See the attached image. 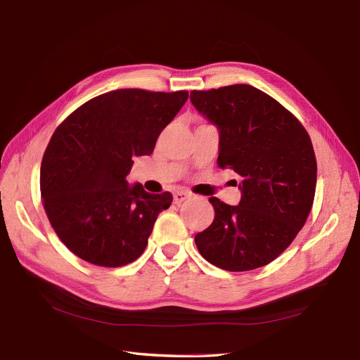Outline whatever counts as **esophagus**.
Wrapping results in <instances>:
<instances>
[{
  "mask_svg": "<svg viewBox=\"0 0 360 360\" xmlns=\"http://www.w3.org/2000/svg\"><path fill=\"white\" fill-rule=\"evenodd\" d=\"M188 197H190V194H188V193H185V191H178V193L173 194V202H175L176 205H179V203H182L184 200H187Z\"/></svg>",
  "mask_w": 360,
  "mask_h": 360,
  "instance_id": "obj_1",
  "label": "esophagus"
}]
</instances>
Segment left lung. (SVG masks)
<instances>
[{
	"instance_id": "1",
	"label": "left lung",
	"mask_w": 360,
	"mask_h": 360,
	"mask_svg": "<svg viewBox=\"0 0 360 360\" xmlns=\"http://www.w3.org/2000/svg\"><path fill=\"white\" fill-rule=\"evenodd\" d=\"M194 108L219 129V169L242 178L240 202L211 197L212 224L194 240L217 268L245 272L269 264L311 212L317 161L309 134L283 104L251 85L191 91Z\"/></svg>"
}]
</instances>
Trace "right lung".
Returning a JSON list of instances; mask_svg holds the SVG:
<instances>
[{"label": "right lung", "instance_id": "right-lung-1", "mask_svg": "<svg viewBox=\"0 0 360 360\" xmlns=\"http://www.w3.org/2000/svg\"><path fill=\"white\" fill-rule=\"evenodd\" d=\"M188 91L117 89L91 98L58 125L44 150L40 193L64 245L82 260L120 268L142 256L169 191L129 187L133 158L150 155Z\"/></svg>", "mask_w": 360, "mask_h": 360}]
</instances>
